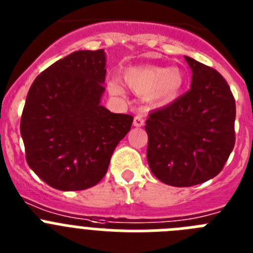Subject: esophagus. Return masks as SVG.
Instances as JSON below:
<instances>
[{
    "label": "esophagus",
    "mask_w": 253,
    "mask_h": 253,
    "mask_svg": "<svg viewBox=\"0 0 253 253\" xmlns=\"http://www.w3.org/2000/svg\"><path fill=\"white\" fill-rule=\"evenodd\" d=\"M145 124V120L141 117V116H136L135 118H133V126L135 127H141L144 126Z\"/></svg>",
    "instance_id": "esophagus-1"
}]
</instances>
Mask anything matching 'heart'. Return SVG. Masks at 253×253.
<instances>
[{
	"instance_id": "b5f03b06",
	"label": "heart",
	"mask_w": 253,
	"mask_h": 253,
	"mask_svg": "<svg viewBox=\"0 0 253 253\" xmlns=\"http://www.w3.org/2000/svg\"><path fill=\"white\" fill-rule=\"evenodd\" d=\"M124 84L131 93L145 98L154 107H164L174 102L184 85V74L178 67L166 66H137L124 72ZM112 94L122 93L117 81L109 83Z\"/></svg>"
}]
</instances>
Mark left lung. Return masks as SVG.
<instances>
[{
  "label": "left lung",
  "mask_w": 253,
  "mask_h": 253,
  "mask_svg": "<svg viewBox=\"0 0 253 253\" xmlns=\"http://www.w3.org/2000/svg\"><path fill=\"white\" fill-rule=\"evenodd\" d=\"M192 71L191 89L149 114L148 163L153 174L174 187L214 178L234 142L236 100L216 70L184 56Z\"/></svg>",
  "instance_id": "1"
}]
</instances>
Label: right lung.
Here are the masks:
<instances>
[{
	"mask_svg": "<svg viewBox=\"0 0 253 253\" xmlns=\"http://www.w3.org/2000/svg\"><path fill=\"white\" fill-rule=\"evenodd\" d=\"M105 72L104 50H76L38 75L26 95L20 122L26 162L56 190L95 186L132 126V116L100 105Z\"/></svg>",
	"mask_w": 253,
	"mask_h": 253,
	"instance_id": "1",
	"label": "right lung"
}]
</instances>
